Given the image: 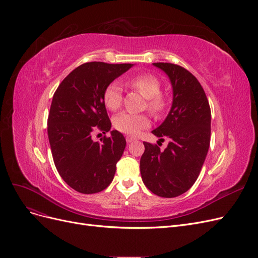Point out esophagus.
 <instances>
[{
	"mask_svg": "<svg viewBox=\"0 0 258 258\" xmlns=\"http://www.w3.org/2000/svg\"><path fill=\"white\" fill-rule=\"evenodd\" d=\"M136 138H134V137H130V136H127L126 137V141H127V143H131V142H134V141H136Z\"/></svg>",
	"mask_w": 258,
	"mask_h": 258,
	"instance_id": "34e87169",
	"label": "esophagus"
}]
</instances>
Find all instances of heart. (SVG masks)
<instances>
[{"mask_svg":"<svg viewBox=\"0 0 258 258\" xmlns=\"http://www.w3.org/2000/svg\"><path fill=\"white\" fill-rule=\"evenodd\" d=\"M129 84L146 99V106L153 114H160L166 107V100L160 93L161 83L153 74H139L131 77ZM122 100V87L118 81H113L103 91L104 105L111 111L118 110ZM150 126V119L144 114L122 112L114 117V127L122 134L135 136Z\"/></svg>","mask_w":258,"mask_h":258,"instance_id":"b5f03b06","label":"heart"}]
</instances>
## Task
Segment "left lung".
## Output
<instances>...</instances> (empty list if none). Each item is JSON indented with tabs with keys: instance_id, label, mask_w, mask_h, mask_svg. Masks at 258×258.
Segmentation results:
<instances>
[{
	"instance_id": "obj_1",
	"label": "left lung",
	"mask_w": 258,
	"mask_h": 258,
	"mask_svg": "<svg viewBox=\"0 0 258 258\" xmlns=\"http://www.w3.org/2000/svg\"><path fill=\"white\" fill-rule=\"evenodd\" d=\"M153 64L168 75L172 85L171 110L152 131L158 138L167 137L169 143L160 151L158 145L143 142L140 171L152 192L173 198L188 190L199 176L210 146L211 110L204 88L189 71L167 62Z\"/></svg>"
}]
</instances>
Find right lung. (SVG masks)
Here are the masks:
<instances>
[{"label":"right lung","mask_w":258,"mask_h":258,"mask_svg":"<svg viewBox=\"0 0 258 258\" xmlns=\"http://www.w3.org/2000/svg\"><path fill=\"white\" fill-rule=\"evenodd\" d=\"M131 67L87 62L74 69L52 97L47 120L52 158L60 176L76 191L96 194L113 181L126 139L117 130L101 142L93 141L91 135L111 130L103 91Z\"/></svg>","instance_id":"add662e5"}]
</instances>
